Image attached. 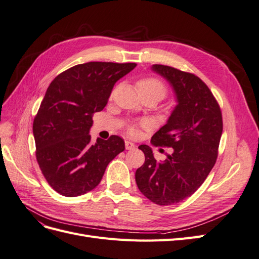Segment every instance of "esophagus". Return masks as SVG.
<instances>
[{
	"label": "esophagus",
	"instance_id": "esophagus-1",
	"mask_svg": "<svg viewBox=\"0 0 259 259\" xmlns=\"http://www.w3.org/2000/svg\"><path fill=\"white\" fill-rule=\"evenodd\" d=\"M135 147H136L135 144L130 142V140H126V142H125V148H126V150H134Z\"/></svg>",
	"mask_w": 259,
	"mask_h": 259
}]
</instances>
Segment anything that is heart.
I'll use <instances>...</instances> for the list:
<instances>
[{"label":"heart","mask_w":259,"mask_h":259,"mask_svg":"<svg viewBox=\"0 0 259 259\" xmlns=\"http://www.w3.org/2000/svg\"><path fill=\"white\" fill-rule=\"evenodd\" d=\"M137 88L139 92L153 94V95L158 96L159 99L165 97L168 92L166 84L162 80L158 79V77H153V76H148V77H144L142 80H139L137 82ZM130 132L135 133L136 130L134 127H131Z\"/></svg>","instance_id":"heart-1"}]
</instances>
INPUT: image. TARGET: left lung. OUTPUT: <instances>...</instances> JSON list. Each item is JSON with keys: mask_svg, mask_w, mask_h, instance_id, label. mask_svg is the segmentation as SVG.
<instances>
[{"mask_svg": "<svg viewBox=\"0 0 259 259\" xmlns=\"http://www.w3.org/2000/svg\"><path fill=\"white\" fill-rule=\"evenodd\" d=\"M152 70L173 86L178 105L151 143L174 151L164 162H156L151 148L140 145L145 163L136 170L135 179L140 192L151 202L171 205L197 191L215 165L223 115L213 93L199 76L164 65H153Z\"/></svg>", "mask_w": 259, "mask_h": 259, "instance_id": "obj_1", "label": "left lung"}]
</instances>
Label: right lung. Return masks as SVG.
Here are the masks:
<instances>
[{
  "mask_svg": "<svg viewBox=\"0 0 259 259\" xmlns=\"http://www.w3.org/2000/svg\"><path fill=\"white\" fill-rule=\"evenodd\" d=\"M135 62L91 61L58 74L50 84L33 121L35 156L46 182L65 197L97 187L124 140L111 135L92 142L93 114L106 107L117 80Z\"/></svg>",
  "mask_w": 259,
  "mask_h": 259,
  "instance_id": "obj_1",
  "label": "right lung"
}]
</instances>
